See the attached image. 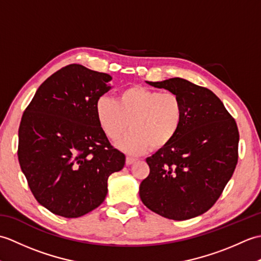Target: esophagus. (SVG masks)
Returning a JSON list of instances; mask_svg holds the SVG:
<instances>
[{"instance_id": "34e87169", "label": "esophagus", "mask_w": 261, "mask_h": 261, "mask_svg": "<svg viewBox=\"0 0 261 261\" xmlns=\"http://www.w3.org/2000/svg\"><path fill=\"white\" fill-rule=\"evenodd\" d=\"M137 162V159L136 158H134V157H130V156H127L126 157V159H125V164H126V166H130V165H132V164H135Z\"/></svg>"}]
</instances>
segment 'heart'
<instances>
[{"mask_svg":"<svg viewBox=\"0 0 261 261\" xmlns=\"http://www.w3.org/2000/svg\"><path fill=\"white\" fill-rule=\"evenodd\" d=\"M99 126L110 140L119 141L122 150L139 154L153 147L160 149L175 139L184 120L181 99L174 93H163L145 86H130L121 91L116 101L107 96L96 103Z\"/></svg>","mask_w":261,"mask_h":261,"instance_id":"obj_1","label":"heart"}]
</instances>
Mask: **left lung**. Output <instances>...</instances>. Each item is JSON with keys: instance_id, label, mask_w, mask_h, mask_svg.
Here are the masks:
<instances>
[{"instance_id": "1", "label": "left lung", "mask_w": 261, "mask_h": 261, "mask_svg": "<svg viewBox=\"0 0 261 261\" xmlns=\"http://www.w3.org/2000/svg\"><path fill=\"white\" fill-rule=\"evenodd\" d=\"M147 83L176 94L184 120L175 139L146 159L150 173L141 181L140 198L164 218H195L213 206L233 175L239 145L236 120L208 88L179 77Z\"/></svg>"}]
</instances>
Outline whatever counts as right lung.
<instances>
[{
  "mask_svg": "<svg viewBox=\"0 0 261 261\" xmlns=\"http://www.w3.org/2000/svg\"><path fill=\"white\" fill-rule=\"evenodd\" d=\"M109 74L79 64L42 83L19 126L18 158L39 204L64 218H80L103 203L109 176L125 156L99 126L96 103L111 90Z\"/></svg>",
  "mask_w": 261,
  "mask_h": 261,
  "instance_id": "right-lung-1",
  "label": "right lung"
}]
</instances>
